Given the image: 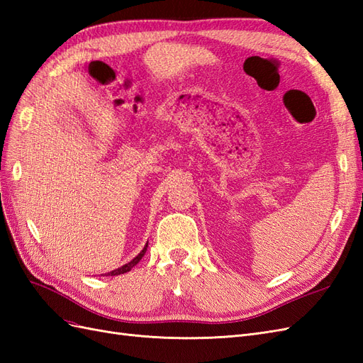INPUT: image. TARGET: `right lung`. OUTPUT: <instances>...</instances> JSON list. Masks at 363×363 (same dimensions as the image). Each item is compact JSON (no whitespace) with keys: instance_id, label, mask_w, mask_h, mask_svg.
<instances>
[{"instance_id":"right-lung-1","label":"right lung","mask_w":363,"mask_h":363,"mask_svg":"<svg viewBox=\"0 0 363 363\" xmlns=\"http://www.w3.org/2000/svg\"><path fill=\"white\" fill-rule=\"evenodd\" d=\"M147 247H148V242L145 244V247H144V250H142L139 255L133 259V260H130L128 263H125V265H123V267H119L118 269H113V271H111V272H107V276H119V274H125V272H128V271H131V268L133 267H136L138 263H139V260L144 257V255H145V251H147ZM104 276V274H103Z\"/></svg>"}]
</instances>
